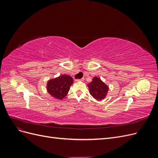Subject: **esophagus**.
<instances>
[{
    "label": "esophagus",
    "mask_w": 158,
    "mask_h": 158,
    "mask_svg": "<svg viewBox=\"0 0 158 158\" xmlns=\"http://www.w3.org/2000/svg\"><path fill=\"white\" fill-rule=\"evenodd\" d=\"M84 80V78H82V79H76L75 80V82H80V81H83Z\"/></svg>",
    "instance_id": "34e87169"
}]
</instances>
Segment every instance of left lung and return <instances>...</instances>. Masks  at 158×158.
I'll list each match as a JSON object with an SVG mask.
<instances>
[{"mask_svg":"<svg viewBox=\"0 0 158 158\" xmlns=\"http://www.w3.org/2000/svg\"><path fill=\"white\" fill-rule=\"evenodd\" d=\"M88 86L91 95L98 101L105 99L109 91L108 85L98 77H94Z\"/></svg>","mask_w":158,"mask_h":158,"instance_id":"obj_1","label":"left lung"}]
</instances>
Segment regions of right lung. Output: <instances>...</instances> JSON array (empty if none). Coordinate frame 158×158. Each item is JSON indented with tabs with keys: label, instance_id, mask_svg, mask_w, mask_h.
I'll return each instance as SVG.
<instances>
[{
	"label": "right lung",
	"instance_id": "right-lung-1",
	"mask_svg": "<svg viewBox=\"0 0 158 158\" xmlns=\"http://www.w3.org/2000/svg\"><path fill=\"white\" fill-rule=\"evenodd\" d=\"M73 83V79L71 76L63 74L57 78L51 79L47 82V92L52 97L61 100L67 95Z\"/></svg>",
	"mask_w": 158,
	"mask_h": 158
}]
</instances>
